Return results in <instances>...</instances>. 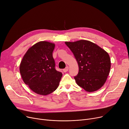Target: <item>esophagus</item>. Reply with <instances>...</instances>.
<instances>
[{
    "label": "esophagus",
    "instance_id": "34e87169",
    "mask_svg": "<svg viewBox=\"0 0 129 129\" xmlns=\"http://www.w3.org/2000/svg\"><path fill=\"white\" fill-rule=\"evenodd\" d=\"M68 70H69V67H68V66L67 67H66L64 69H63V71L64 72H67L68 71Z\"/></svg>",
    "mask_w": 129,
    "mask_h": 129
}]
</instances>
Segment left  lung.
I'll list each match as a JSON object with an SVG mask.
<instances>
[{
  "label": "left lung",
  "instance_id": "1",
  "mask_svg": "<svg viewBox=\"0 0 129 129\" xmlns=\"http://www.w3.org/2000/svg\"><path fill=\"white\" fill-rule=\"evenodd\" d=\"M65 44L73 54L79 70L74 79L86 91L94 92L101 88L108 76L111 61L108 53L96 44L86 40Z\"/></svg>",
  "mask_w": 129,
  "mask_h": 129
}]
</instances>
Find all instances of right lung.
Masks as SVG:
<instances>
[{"label":"right lung","mask_w":129,"mask_h":129,"mask_svg":"<svg viewBox=\"0 0 129 129\" xmlns=\"http://www.w3.org/2000/svg\"><path fill=\"white\" fill-rule=\"evenodd\" d=\"M55 45L41 41L25 53L20 65L25 84L36 94L47 95L57 88L62 74L55 69L52 52Z\"/></svg>","instance_id":"add662e5"}]
</instances>
